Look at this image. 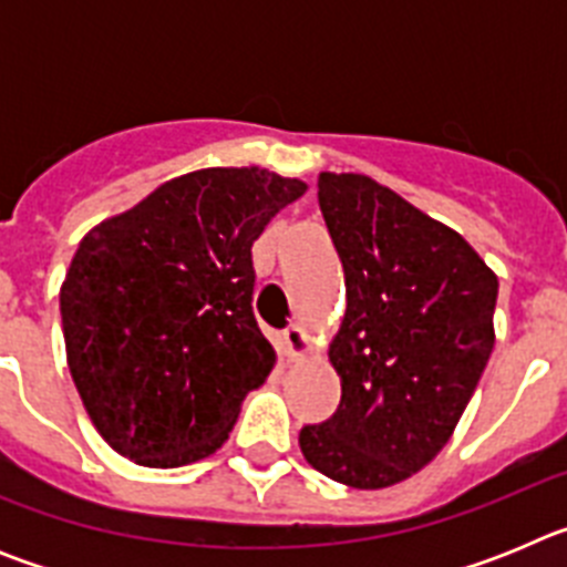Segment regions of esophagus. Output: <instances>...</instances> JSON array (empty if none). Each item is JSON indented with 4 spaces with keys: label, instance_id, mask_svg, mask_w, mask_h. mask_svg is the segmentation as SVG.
<instances>
[{
    "label": "esophagus",
    "instance_id": "1",
    "mask_svg": "<svg viewBox=\"0 0 567 567\" xmlns=\"http://www.w3.org/2000/svg\"><path fill=\"white\" fill-rule=\"evenodd\" d=\"M280 343H284V352H287V358H292V360L307 358L309 349H312V338H309L307 327H300V323H292L287 332L280 334Z\"/></svg>",
    "mask_w": 567,
    "mask_h": 567
}]
</instances>
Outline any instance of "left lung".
Masks as SVG:
<instances>
[{
  "mask_svg": "<svg viewBox=\"0 0 567 567\" xmlns=\"http://www.w3.org/2000/svg\"><path fill=\"white\" fill-rule=\"evenodd\" d=\"M346 275L329 343L338 412L300 429L312 468L349 488L403 483L457 429L494 349L497 275L468 240L360 173H320Z\"/></svg>",
  "mask_w": 567,
  "mask_h": 567,
  "instance_id": "obj_1",
  "label": "left lung"
}]
</instances>
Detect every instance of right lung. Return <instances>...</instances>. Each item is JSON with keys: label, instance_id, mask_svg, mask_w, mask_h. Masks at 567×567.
I'll list each match as a JSON object with an SVG mask.
<instances>
[{"label": "right lung", "instance_id": "right-lung-1", "mask_svg": "<svg viewBox=\"0 0 567 567\" xmlns=\"http://www.w3.org/2000/svg\"><path fill=\"white\" fill-rule=\"evenodd\" d=\"M303 193L260 167L195 169L84 235L59 309L73 383L113 452L178 468L227 443L275 365L252 244Z\"/></svg>", "mask_w": 567, "mask_h": 567}]
</instances>
